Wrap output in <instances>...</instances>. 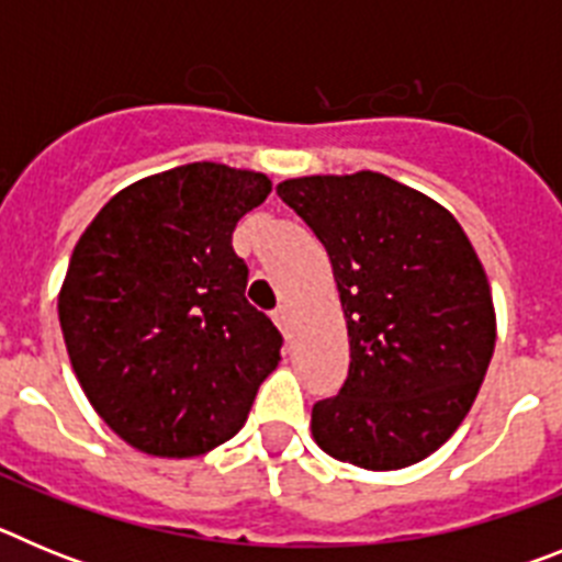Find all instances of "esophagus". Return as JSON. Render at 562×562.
<instances>
[{
  "label": "esophagus",
  "mask_w": 562,
  "mask_h": 562,
  "mask_svg": "<svg viewBox=\"0 0 562 562\" xmlns=\"http://www.w3.org/2000/svg\"><path fill=\"white\" fill-rule=\"evenodd\" d=\"M272 321H276V326L281 329V335L290 337V329H292V312L290 306H278L276 312H272Z\"/></svg>",
  "instance_id": "1"
}]
</instances>
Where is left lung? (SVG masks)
I'll return each mask as SVG.
<instances>
[{"label":"left lung","instance_id":"obj_1","mask_svg":"<svg viewBox=\"0 0 562 562\" xmlns=\"http://www.w3.org/2000/svg\"><path fill=\"white\" fill-rule=\"evenodd\" d=\"M276 191L324 241L349 331V376L312 408V439L362 470L428 459L495 351L479 252L448 207L385 173H312Z\"/></svg>","mask_w":562,"mask_h":562}]
</instances>
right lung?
<instances>
[{
	"label": "right lung",
	"mask_w": 562,
	"mask_h": 562,
	"mask_svg": "<svg viewBox=\"0 0 562 562\" xmlns=\"http://www.w3.org/2000/svg\"><path fill=\"white\" fill-rule=\"evenodd\" d=\"M270 191L261 171L188 162L114 193L78 238L58 292L64 342L89 405L134 450L220 448L281 362L231 245Z\"/></svg>",
	"instance_id": "1"
}]
</instances>
